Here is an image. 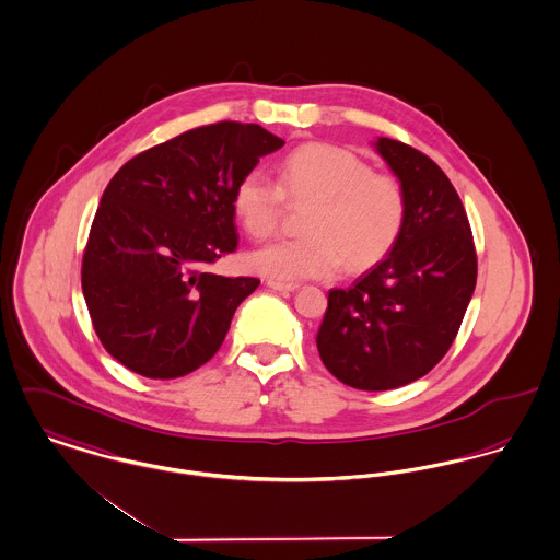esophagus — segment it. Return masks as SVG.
I'll list each match as a JSON object with an SVG mask.
<instances>
[{
    "mask_svg": "<svg viewBox=\"0 0 560 560\" xmlns=\"http://www.w3.org/2000/svg\"><path fill=\"white\" fill-rule=\"evenodd\" d=\"M268 288L275 292H296L301 285L299 283H281V281H268Z\"/></svg>",
    "mask_w": 560,
    "mask_h": 560,
    "instance_id": "esophagus-1",
    "label": "esophagus"
}]
</instances>
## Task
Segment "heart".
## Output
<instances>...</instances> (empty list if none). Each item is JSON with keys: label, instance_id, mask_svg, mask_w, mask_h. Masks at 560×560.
Here are the masks:
<instances>
[{"label": "heart", "instance_id": "b5f03b06", "mask_svg": "<svg viewBox=\"0 0 560 560\" xmlns=\"http://www.w3.org/2000/svg\"><path fill=\"white\" fill-rule=\"evenodd\" d=\"M285 200L308 205L304 236L277 241L249 256V268L275 281L330 279L341 266L366 270L396 247L407 221V194L394 174L375 173L353 151L313 142L279 164V183L259 171L234 189V213L256 241L270 238Z\"/></svg>", "mask_w": 560, "mask_h": 560}]
</instances>
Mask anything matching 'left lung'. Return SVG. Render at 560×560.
<instances>
[{
  "instance_id": "left-lung-1",
  "label": "left lung",
  "mask_w": 560,
  "mask_h": 560,
  "mask_svg": "<svg viewBox=\"0 0 560 560\" xmlns=\"http://www.w3.org/2000/svg\"><path fill=\"white\" fill-rule=\"evenodd\" d=\"M375 147L405 187V230L386 258L328 294L315 339L339 382L369 392L431 371L454 343L477 281L471 225L450 178L405 142L380 138Z\"/></svg>"
}]
</instances>
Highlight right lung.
Segmentation results:
<instances>
[{"label":"right lung","instance_id":"obj_1","mask_svg":"<svg viewBox=\"0 0 560 560\" xmlns=\"http://www.w3.org/2000/svg\"><path fill=\"white\" fill-rule=\"evenodd\" d=\"M283 144L256 124L219 121L138 153L110 178L81 283L95 335L129 371L174 380L215 355L259 279L207 266L236 252L238 180Z\"/></svg>","mask_w":560,"mask_h":560}]
</instances>
